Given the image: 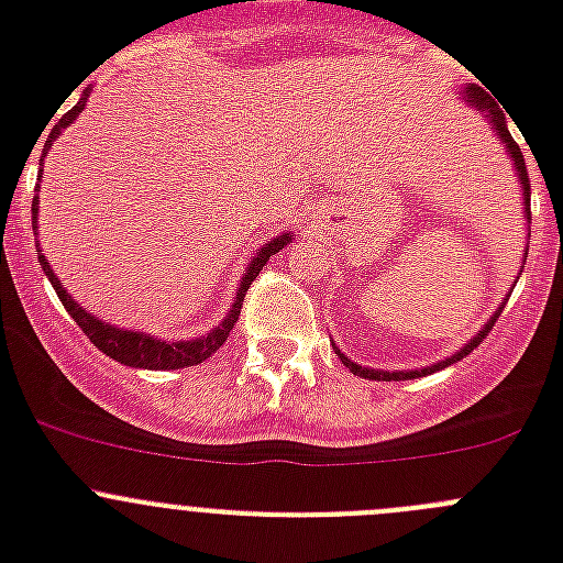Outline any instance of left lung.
Here are the masks:
<instances>
[{"instance_id": "obj_1", "label": "left lung", "mask_w": 563, "mask_h": 563, "mask_svg": "<svg viewBox=\"0 0 563 563\" xmlns=\"http://www.w3.org/2000/svg\"><path fill=\"white\" fill-rule=\"evenodd\" d=\"M465 96H467V103H471V107H476L482 114H485L487 123H490V126L496 129V134H499L501 143H505V146H507V154H510V161H514L516 177H519V183H521V191H525V206H530V177H527L525 154H521L519 143H516L514 137H510V129H507L505 114H501V109L496 107V101H490V96H485V89H479V87H465ZM527 220H530V208H527ZM499 312H501V307L494 312V316H490V321H487V324L482 327V330L476 332V335L471 338V341H467L465 346H462L460 352H454V355L445 357V361L434 363V366H426V369H411V372L369 369V366H361V363H352L350 357H346L341 350H338V346H335V355L341 357L343 366H346V369H350L352 375H357V377H369V380H415V377L431 375V372H437V369H445V366H451V363L462 361V357H465L467 352H474V346H479L482 338H485L487 332L494 330V324H496V318H499Z\"/></svg>"}]
</instances>
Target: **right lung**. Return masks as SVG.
Wrapping results in <instances>:
<instances>
[{"instance_id":"1","label":"right lung","mask_w":563,"mask_h":563,"mask_svg":"<svg viewBox=\"0 0 563 563\" xmlns=\"http://www.w3.org/2000/svg\"><path fill=\"white\" fill-rule=\"evenodd\" d=\"M87 98L89 96L84 92V96L78 98L76 107L69 109V112H64L62 118H58L56 126L49 129L47 143H44V154H47V148L53 146V141H56L58 134H62L69 123L76 121L78 112L87 107ZM36 217H38V197H33V220H36ZM33 231H36V225H33ZM290 239H292L290 233H282V236L271 239V242H265V245H262V251L251 258V265H247L245 276H242V282H239L236 298H233V305H231V310H228V316L222 318V324L213 327V330L206 332V335L191 338V341H161V338L143 335V332L121 330V327L107 324V321H101V318H96L92 312L84 310L76 298L64 290V285L58 282L56 273H53V267H49V262L42 256V253H38V262H42V271L47 273L49 285H53L56 296L62 298L64 310L73 316V321L81 327L84 335L96 343L103 355H109L112 361L123 363V366H134V369H183V366H197V363H202L206 357H211L213 352L220 350L222 343L228 341L233 324L239 321V310H242V301H245V292H247V287H251V282L258 276V271L267 265V258H271L273 253L282 251V247H285Z\"/></svg>"}]
</instances>
